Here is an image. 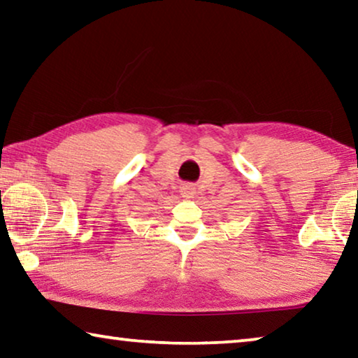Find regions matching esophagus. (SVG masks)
I'll use <instances>...</instances> for the list:
<instances>
[{
	"instance_id": "obj_1",
	"label": "esophagus",
	"mask_w": 358,
	"mask_h": 358,
	"mask_svg": "<svg viewBox=\"0 0 358 358\" xmlns=\"http://www.w3.org/2000/svg\"><path fill=\"white\" fill-rule=\"evenodd\" d=\"M181 194H183V197H192L194 196V186H191V185L181 186Z\"/></svg>"
}]
</instances>
